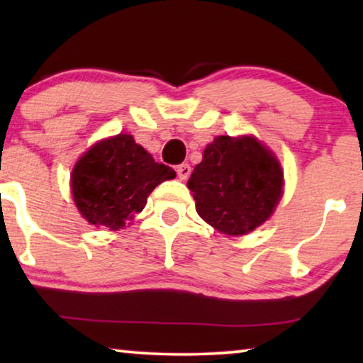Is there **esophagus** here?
Wrapping results in <instances>:
<instances>
[{"instance_id":"obj_1","label":"esophagus","mask_w":363,"mask_h":363,"mask_svg":"<svg viewBox=\"0 0 363 363\" xmlns=\"http://www.w3.org/2000/svg\"><path fill=\"white\" fill-rule=\"evenodd\" d=\"M191 173V167L188 165V163H182V165L177 167V175L180 180H186L188 177H190Z\"/></svg>"}]
</instances>
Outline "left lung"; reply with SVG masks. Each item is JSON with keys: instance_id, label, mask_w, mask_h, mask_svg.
<instances>
[{"instance_id": "8db88e82", "label": "left lung", "mask_w": 363, "mask_h": 363, "mask_svg": "<svg viewBox=\"0 0 363 363\" xmlns=\"http://www.w3.org/2000/svg\"><path fill=\"white\" fill-rule=\"evenodd\" d=\"M282 186L279 160L251 135L216 137L188 180L198 215L228 236L246 235L267 221Z\"/></svg>"}]
</instances>
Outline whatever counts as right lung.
I'll use <instances>...</instances> for the list:
<instances>
[{
	"instance_id": "obj_1",
	"label": "right lung",
	"mask_w": 363,
	"mask_h": 363,
	"mask_svg": "<svg viewBox=\"0 0 363 363\" xmlns=\"http://www.w3.org/2000/svg\"><path fill=\"white\" fill-rule=\"evenodd\" d=\"M173 168L157 163L128 133L97 142L72 168L71 190L79 213L94 226L121 230L147 205Z\"/></svg>"
}]
</instances>
